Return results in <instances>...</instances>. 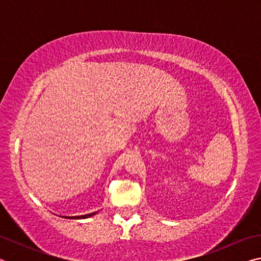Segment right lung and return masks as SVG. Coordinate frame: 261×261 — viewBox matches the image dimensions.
Listing matches in <instances>:
<instances>
[{
	"label": "right lung",
	"mask_w": 261,
	"mask_h": 261,
	"mask_svg": "<svg viewBox=\"0 0 261 261\" xmlns=\"http://www.w3.org/2000/svg\"><path fill=\"white\" fill-rule=\"evenodd\" d=\"M95 213H90V214H86V215H79V216H63L65 219H87V218H91V216H93Z\"/></svg>",
	"instance_id": "1"
}]
</instances>
